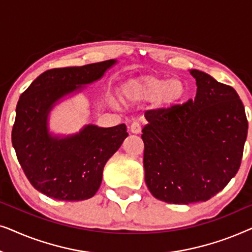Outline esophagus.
I'll list each match as a JSON object with an SVG mask.
<instances>
[{
    "instance_id": "34e87169",
    "label": "esophagus",
    "mask_w": 252,
    "mask_h": 252,
    "mask_svg": "<svg viewBox=\"0 0 252 252\" xmlns=\"http://www.w3.org/2000/svg\"><path fill=\"white\" fill-rule=\"evenodd\" d=\"M129 129H130V132L134 134H139L141 132V125L137 122H134V123H132V125L129 126Z\"/></svg>"
}]
</instances>
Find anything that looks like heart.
<instances>
[{
    "label": "heart",
    "instance_id": "b5f03b06",
    "mask_svg": "<svg viewBox=\"0 0 252 252\" xmlns=\"http://www.w3.org/2000/svg\"><path fill=\"white\" fill-rule=\"evenodd\" d=\"M184 95L185 84L179 79L146 75L130 79L123 86V96L129 103L156 101L158 105L168 108L181 101Z\"/></svg>",
    "mask_w": 252,
    "mask_h": 252
}]
</instances>
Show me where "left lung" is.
I'll use <instances>...</instances> for the list:
<instances>
[{"label": "left lung", "mask_w": 252, "mask_h": 252, "mask_svg": "<svg viewBox=\"0 0 252 252\" xmlns=\"http://www.w3.org/2000/svg\"><path fill=\"white\" fill-rule=\"evenodd\" d=\"M190 73L195 98L148 110L141 135L147 187L171 204L205 202L222 190L239 171L248 134L235 89L202 71Z\"/></svg>", "instance_id": "8db88e82"}]
</instances>
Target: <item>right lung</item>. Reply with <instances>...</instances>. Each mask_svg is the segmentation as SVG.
Returning a JSON list of instances; mask_svg holds the SVG:
<instances>
[{"mask_svg": "<svg viewBox=\"0 0 252 252\" xmlns=\"http://www.w3.org/2000/svg\"><path fill=\"white\" fill-rule=\"evenodd\" d=\"M116 63L109 60L84 66L51 68L20 95L11 140L26 178L36 190L60 201L93 197L102 182L103 167L128 136L125 124L102 128L87 125L64 137L48 133L47 118L55 102L91 84Z\"/></svg>", "mask_w": 252, "mask_h": 252, "instance_id": "1", "label": "right lung"}]
</instances>
